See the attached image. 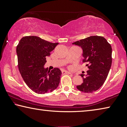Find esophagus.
Returning <instances> with one entry per match:
<instances>
[{"mask_svg": "<svg viewBox=\"0 0 127 127\" xmlns=\"http://www.w3.org/2000/svg\"><path fill=\"white\" fill-rule=\"evenodd\" d=\"M62 72L63 74H65V73H67V74H71V72H69L67 71H65V70H62Z\"/></svg>", "mask_w": 127, "mask_h": 127, "instance_id": "obj_1", "label": "esophagus"}]
</instances>
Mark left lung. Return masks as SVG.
Here are the masks:
<instances>
[{"label":"left lung","mask_w":127,"mask_h":127,"mask_svg":"<svg viewBox=\"0 0 127 127\" xmlns=\"http://www.w3.org/2000/svg\"><path fill=\"white\" fill-rule=\"evenodd\" d=\"M83 50V63L88 68L87 75L81 74L83 82L77 86L79 91L92 93L101 87L107 79L112 64V47L103 36H91L72 43Z\"/></svg>","instance_id":"obj_1"}]
</instances>
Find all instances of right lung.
<instances>
[{"instance_id":"1","label":"right lung","mask_w":127,"mask_h":127,"mask_svg":"<svg viewBox=\"0 0 127 127\" xmlns=\"http://www.w3.org/2000/svg\"><path fill=\"white\" fill-rule=\"evenodd\" d=\"M58 43H52L35 36H24L16 47L18 68L24 82L35 93L44 94L55 90L59 84L62 72L44 67L46 56Z\"/></svg>"}]
</instances>
